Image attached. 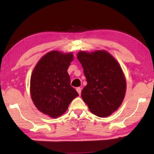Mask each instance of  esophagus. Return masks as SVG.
Segmentation results:
<instances>
[{
	"label": "esophagus",
	"instance_id": "1",
	"mask_svg": "<svg viewBox=\"0 0 154 154\" xmlns=\"http://www.w3.org/2000/svg\"><path fill=\"white\" fill-rule=\"evenodd\" d=\"M76 90H77V92H78V94H79V95H81V92H82V90H81V88H77V89H76Z\"/></svg>",
	"mask_w": 154,
	"mask_h": 154
}]
</instances>
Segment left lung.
I'll use <instances>...</instances> for the list:
<instances>
[{
  "label": "left lung",
  "instance_id": "obj_1",
  "mask_svg": "<svg viewBox=\"0 0 154 154\" xmlns=\"http://www.w3.org/2000/svg\"><path fill=\"white\" fill-rule=\"evenodd\" d=\"M88 84L82 98L90 111L100 118H106L122 105L126 90V81L120 65L105 50L78 52Z\"/></svg>",
  "mask_w": 154,
  "mask_h": 154
}]
</instances>
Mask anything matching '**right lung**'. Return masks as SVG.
I'll return each instance as SVG.
<instances>
[{"instance_id":"1","label":"right lung","mask_w":154,"mask_h":154,"mask_svg":"<svg viewBox=\"0 0 154 154\" xmlns=\"http://www.w3.org/2000/svg\"><path fill=\"white\" fill-rule=\"evenodd\" d=\"M73 58L72 52L49 51L38 60L31 75L30 93L34 105L51 118L64 113L79 96L70 84L67 72Z\"/></svg>"}]
</instances>
